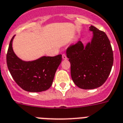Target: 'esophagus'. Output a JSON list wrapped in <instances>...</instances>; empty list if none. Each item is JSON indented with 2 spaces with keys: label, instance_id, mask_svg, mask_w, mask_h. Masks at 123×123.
I'll return each mask as SVG.
<instances>
[{
  "label": "esophagus",
  "instance_id": "obj_1",
  "mask_svg": "<svg viewBox=\"0 0 123 123\" xmlns=\"http://www.w3.org/2000/svg\"><path fill=\"white\" fill-rule=\"evenodd\" d=\"M62 58H63V60L67 59V55H66L65 53H63V54L62 55Z\"/></svg>",
  "mask_w": 123,
  "mask_h": 123
}]
</instances>
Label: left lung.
<instances>
[{"mask_svg": "<svg viewBox=\"0 0 123 123\" xmlns=\"http://www.w3.org/2000/svg\"><path fill=\"white\" fill-rule=\"evenodd\" d=\"M92 42L86 47L80 41L67 49L71 64V76L74 84L81 89L90 90L101 86L110 74L113 64V52L108 37L94 26Z\"/></svg>", "mask_w": 123, "mask_h": 123, "instance_id": "obj_1", "label": "left lung"}]
</instances>
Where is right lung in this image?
<instances>
[{
  "instance_id": "obj_1",
  "label": "right lung",
  "mask_w": 123,
  "mask_h": 123,
  "mask_svg": "<svg viewBox=\"0 0 123 123\" xmlns=\"http://www.w3.org/2000/svg\"><path fill=\"white\" fill-rule=\"evenodd\" d=\"M13 37L9 43L6 58L8 69L15 81L23 90L29 92H41L50 88L62 62V55L43 56L32 62H24L13 52Z\"/></svg>"
}]
</instances>
